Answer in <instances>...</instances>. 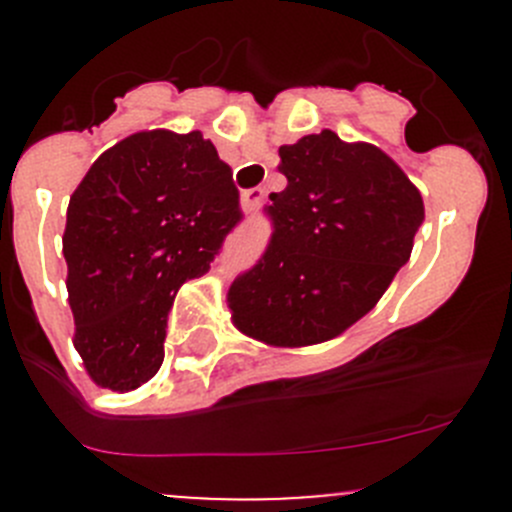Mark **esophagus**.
<instances>
[{
	"mask_svg": "<svg viewBox=\"0 0 512 512\" xmlns=\"http://www.w3.org/2000/svg\"><path fill=\"white\" fill-rule=\"evenodd\" d=\"M262 200H265V190L250 188L242 193V208H245V213H255V210L260 208Z\"/></svg>",
	"mask_w": 512,
	"mask_h": 512,
	"instance_id": "1",
	"label": "esophagus"
}]
</instances>
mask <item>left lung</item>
I'll return each mask as SVG.
<instances>
[{
  "label": "left lung",
  "instance_id": "8db88e82",
  "mask_svg": "<svg viewBox=\"0 0 512 512\" xmlns=\"http://www.w3.org/2000/svg\"><path fill=\"white\" fill-rule=\"evenodd\" d=\"M282 193L260 260L232 282V322L275 347L327 342L359 322L409 262L423 223L416 185L384 151L334 131L280 148Z\"/></svg>",
  "mask_w": 512,
  "mask_h": 512
}]
</instances>
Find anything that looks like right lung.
I'll return each instance as SVG.
<instances>
[{
	"mask_svg": "<svg viewBox=\"0 0 512 512\" xmlns=\"http://www.w3.org/2000/svg\"><path fill=\"white\" fill-rule=\"evenodd\" d=\"M240 220L232 168L200 131L133 133L98 156L64 230L74 347L98 386L131 391L156 374L175 294Z\"/></svg>",
	"mask_w": 512,
	"mask_h": 512,
	"instance_id": "add662e5",
	"label": "right lung"
}]
</instances>
